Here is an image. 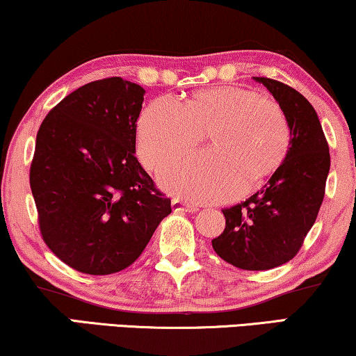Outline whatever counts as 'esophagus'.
I'll use <instances>...</instances> for the list:
<instances>
[{"instance_id": "34e87169", "label": "esophagus", "mask_w": 356, "mask_h": 356, "mask_svg": "<svg viewBox=\"0 0 356 356\" xmlns=\"http://www.w3.org/2000/svg\"><path fill=\"white\" fill-rule=\"evenodd\" d=\"M172 209H173L175 212H196L199 207L194 206V204L179 201V199H173V201H172Z\"/></svg>"}]
</instances>
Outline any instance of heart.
I'll list each match as a JSON object with an SVG mask.
<instances>
[{"label": "heart", "instance_id": "heart-1", "mask_svg": "<svg viewBox=\"0 0 356 356\" xmlns=\"http://www.w3.org/2000/svg\"><path fill=\"white\" fill-rule=\"evenodd\" d=\"M209 134L212 150L179 157L160 173L170 193L196 202L225 201L266 181L285 162L291 128L285 111L261 92L240 86L197 90L179 105L159 97L138 124V155L150 172Z\"/></svg>", "mask_w": 356, "mask_h": 356}]
</instances>
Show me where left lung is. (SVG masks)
<instances>
[{
  "mask_svg": "<svg viewBox=\"0 0 356 356\" xmlns=\"http://www.w3.org/2000/svg\"><path fill=\"white\" fill-rule=\"evenodd\" d=\"M285 111L291 145L261 191L222 209L225 228L212 240L223 261L243 270H267L298 254L314 225L330 168L329 145L313 105L284 82L254 77Z\"/></svg>",
  "mask_w": 356,
  "mask_h": 356,
  "instance_id": "obj_1",
  "label": "left lung"
}]
</instances>
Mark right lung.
<instances>
[{
  "mask_svg": "<svg viewBox=\"0 0 356 356\" xmlns=\"http://www.w3.org/2000/svg\"><path fill=\"white\" fill-rule=\"evenodd\" d=\"M144 94L121 77L89 82L53 106L37 133L38 228L53 254L82 274L129 267L172 212L134 155Z\"/></svg>",
  "mask_w": 356,
  "mask_h": 356,
  "instance_id": "add662e5",
  "label": "right lung"
}]
</instances>
